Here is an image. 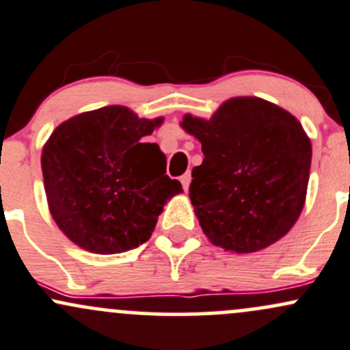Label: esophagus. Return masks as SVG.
Wrapping results in <instances>:
<instances>
[{"label":"esophagus","instance_id":"obj_1","mask_svg":"<svg viewBox=\"0 0 350 350\" xmlns=\"http://www.w3.org/2000/svg\"><path fill=\"white\" fill-rule=\"evenodd\" d=\"M181 183H183L184 191L189 189V183H191V174H189V172H186V174L181 176Z\"/></svg>","mask_w":350,"mask_h":350}]
</instances>
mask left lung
<instances>
[{
  "label": "left lung",
  "mask_w": 350,
  "mask_h": 350,
  "mask_svg": "<svg viewBox=\"0 0 350 350\" xmlns=\"http://www.w3.org/2000/svg\"><path fill=\"white\" fill-rule=\"evenodd\" d=\"M201 141L189 198L202 231L226 251L256 252L281 239L306 201L312 148L301 122L260 98H232L209 121L184 116Z\"/></svg>",
  "instance_id": "1"
}]
</instances>
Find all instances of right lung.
I'll return each instance as SVG.
<instances>
[{
    "label": "right lung",
    "mask_w": 350,
    "mask_h": 350,
    "mask_svg": "<svg viewBox=\"0 0 350 350\" xmlns=\"http://www.w3.org/2000/svg\"><path fill=\"white\" fill-rule=\"evenodd\" d=\"M163 119H139L122 106L83 113L43 148L49 211L69 239L96 254H119L151 237L164 202L183 191L166 174V156L143 143Z\"/></svg>",
    "instance_id": "1"
}]
</instances>
